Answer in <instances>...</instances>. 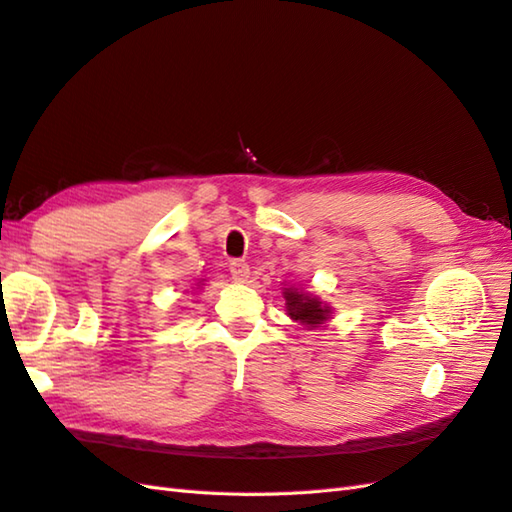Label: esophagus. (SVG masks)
<instances>
[{
    "instance_id": "obj_1",
    "label": "esophagus",
    "mask_w": 512,
    "mask_h": 512,
    "mask_svg": "<svg viewBox=\"0 0 512 512\" xmlns=\"http://www.w3.org/2000/svg\"><path fill=\"white\" fill-rule=\"evenodd\" d=\"M229 270H231V277H233L235 281H240V283H244V281L248 279V275H251V268H248L246 261H237V259L231 261Z\"/></svg>"
}]
</instances>
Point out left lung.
<instances>
[{
	"label": "left lung",
	"mask_w": 512,
	"mask_h": 512,
	"mask_svg": "<svg viewBox=\"0 0 512 512\" xmlns=\"http://www.w3.org/2000/svg\"><path fill=\"white\" fill-rule=\"evenodd\" d=\"M285 305H288V312L294 320H301L303 325L310 327L323 325L329 316L327 307L320 305V301L310 294L285 290Z\"/></svg>",
	"instance_id": "left-lung-1"
}]
</instances>
